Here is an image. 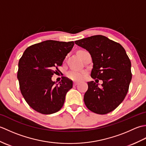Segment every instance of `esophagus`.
Returning <instances> with one entry per match:
<instances>
[{"mask_svg": "<svg viewBox=\"0 0 146 146\" xmlns=\"http://www.w3.org/2000/svg\"><path fill=\"white\" fill-rule=\"evenodd\" d=\"M77 85H78V83H77V82H74L73 83V86H76Z\"/></svg>", "mask_w": 146, "mask_h": 146, "instance_id": "1", "label": "esophagus"}]
</instances>
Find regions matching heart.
Instances as JSON below:
<instances>
[{"mask_svg": "<svg viewBox=\"0 0 146 146\" xmlns=\"http://www.w3.org/2000/svg\"><path fill=\"white\" fill-rule=\"evenodd\" d=\"M86 72L85 71H79L76 70H70L66 73L68 78L73 80V81H80L84 78Z\"/></svg>", "mask_w": 146, "mask_h": 146, "instance_id": "obj_1", "label": "heart"}]
</instances>
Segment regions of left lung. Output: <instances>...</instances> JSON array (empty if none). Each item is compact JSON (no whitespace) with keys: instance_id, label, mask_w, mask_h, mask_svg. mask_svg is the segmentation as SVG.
Segmentation results:
<instances>
[{"instance_id":"obj_1","label":"left lung","mask_w":146,"mask_h":146,"mask_svg":"<svg viewBox=\"0 0 146 146\" xmlns=\"http://www.w3.org/2000/svg\"><path fill=\"white\" fill-rule=\"evenodd\" d=\"M75 42L91 54L92 78L103 81L101 87L93 81L88 82L85 104L94 113H109L122 103L128 92L132 79L130 59L122 45L104 36H92Z\"/></svg>"}]
</instances>
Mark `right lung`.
<instances>
[{"mask_svg":"<svg viewBox=\"0 0 146 146\" xmlns=\"http://www.w3.org/2000/svg\"><path fill=\"white\" fill-rule=\"evenodd\" d=\"M74 46L73 41L47 40L27 48L18 64L20 90L33 109L42 114L57 112L63 107L73 82L63 76L54 85L51 78Z\"/></svg>","mask_w":146,"mask_h":146,"instance_id":"1","label":"right lung"}]
</instances>
